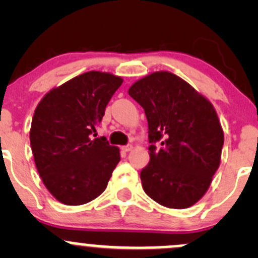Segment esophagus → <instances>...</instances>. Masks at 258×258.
<instances>
[{
	"label": "esophagus",
	"instance_id": "esophagus-1",
	"mask_svg": "<svg viewBox=\"0 0 258 258\" xmlns=\"http://www.w3.org/2000/svg\"><path fill=\"white\" fill-rule=\"evenodd\" d=\"M132 148H134V146L127 145V146H123V147H122V150H123L124 152H130V151H132Z\"/></svg>",
	"mask_w": 258,
	"mask_h": 258
}]
</instances>
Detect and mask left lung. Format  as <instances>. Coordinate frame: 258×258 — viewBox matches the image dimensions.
<instances>
[{
  "instance_id": "obj_1",
  "label": "left lung",
  "mask_w": 258,
  "mask_h": 258,
  "mask_svg": "<svg viewBox=\"0 0 258 258\" xmlns=\"http://www.w3.org/2000/svg\"><path fill=\"white\" fill-rule=\"evenodd\" d=\"M128 95L142 106L148 122L150 162L140 175L146 195L168 209L194 206L221 162L225 137L215 107L167 71L136 81Z\"/></svg>"
}]
</instances>
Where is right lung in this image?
I'll list each match as a JSON object with an SVG mask.
<instances>
[{
  "mask_svg": "<svg viewBox=\"0 0 258 258\" xmlns=\"http://www.w3.org/2000/svg\"><path fill=\"white\" fill-rule=\"evenodd\" d=\"M122 82L108 72H85L52 88L36 107L30 130L33 158L43 184L61 204H87L107 187L119 148L91 135Z\"/></svg>",
  "mask_w": 258,
  "mask_h": 258,
  "instance_id": "right-lung-1",
  "label": "right lung"
}]
</instances>
